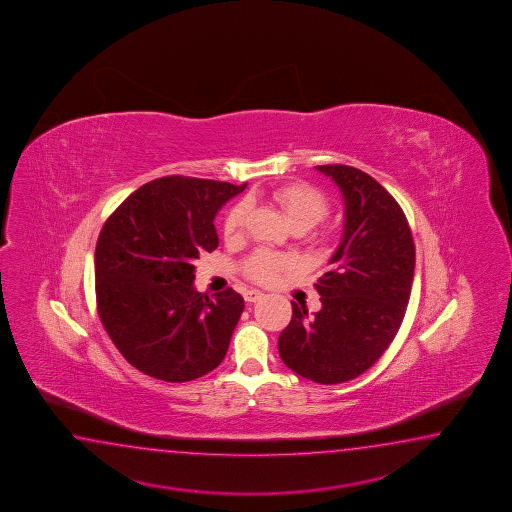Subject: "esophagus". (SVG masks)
I'll return each mask as SVG.
<instances>
[{
    "label": "esophagus",
    "instance_id": "esophagus-1",
    "mask_svg": "<svg viewBox=\"0 0 512 512\" xmlns=\"http://www.w3.org/2000/svg\"><path fill=\"white\" fill-rule=\"evenodd\" d=\"M243 298H245V301H249V303H256V301H260L263 298V294L260 291L251 289V291L243 292Z\"/></svg>",
    "mask_w": 512,
    "mask_h": 512
}]
</instances>
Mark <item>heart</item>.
I'll return each instance as SVG.
<instances>
[{
	"label": "heart",
	"instance_id": "obj_1",
	"mask_svg": "<svg viewBox=\"0 0 512 512\" xmlns=\"http://www.w3.org/2000/svg\"><path fill=\"white\" fill-rule=\"evenodd\" d=\"M271 198L291 223L292 229H301V231H309L321 220H325L331 209L327 196L305 183H292V185L278 187L271 192ZM245 220H247V203L240 201L232 205L223 218V236L227 240H238L243 234ZM292 265L294 261L285 254L258 251L243 263V272L247 278L258 283H271L276 280V276L281 271L291 269Z\"/></svg>",
	"mask_w": 512,
	"mask_h": 512
}]
</instances>
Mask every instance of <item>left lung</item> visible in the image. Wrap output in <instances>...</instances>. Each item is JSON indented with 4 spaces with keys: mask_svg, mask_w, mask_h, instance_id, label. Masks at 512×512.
Listing matches in <instances>:
<instances>
[{
    "mask_svg": "<svg viewBox=\"0 0 512 512\" xmlns=\"http://www.w3.org/2000/svg\"><path fill=\"white\" fill-rule=\"evenodd\" d=\"M343 194L345 225L331 271L316 283L321 309L292 301L281 360L301 378L332 385L358 378L389 349L411 298L414 241L398 201L369 174L320 165Z\"/></svg>",
    "mask_w": 512,
    "mask_h": 512,
    "instance_id": "8db88e82",
    "label": "left lung"
}]
</instances>
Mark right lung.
I'll return each instance as SVG.
<instances>
[{"label":"right lung","mask_w":512,"mask_h":512,"mask_svg":"<svg viewBox=\"0 0 512 512\" xmlns=\"http://www.w3.org/2000/svg\"><path fill=\"white\" fill-rule=\"evenodd\" d=\"M247 183L165 176L112 212L96 243L98 314L138 371L183 383L220 365L241 312L236 291L194 289V261L218 247L214 216Z\"/></svg>","instance_id":"1"}]
</instances>
